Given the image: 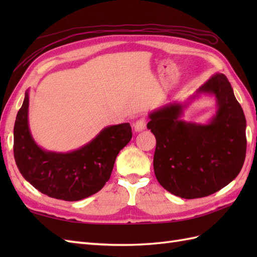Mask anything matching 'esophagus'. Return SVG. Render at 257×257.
<instances>
[{"label":"esophagus","instance_id":"1","mask_svg":"<svg viewBox=\"0 0 257 257\" xmlns=\"http://www.w3.org/2000/svg\"><path fill=\"white\" fill-rule=\"evenodd\" d=\"M134 128H135V132L137 133L143 132V130L146 129V120L144 118L138 119L137 121L134 123Z\"/></svg>","mask_w":257,"mask_h":257}]
</instances>
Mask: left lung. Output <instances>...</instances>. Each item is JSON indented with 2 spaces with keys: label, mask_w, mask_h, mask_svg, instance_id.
Wrapping results in <instances>:
<instances>
[{
  "label": "left lung",
  "mask_w": 257,
  "mask_h": 257,
  "mask_svg": "<svg viewBox=\"0 0 257 257\" xmlns=\"http://www.w3.org/2000/svg\"><path fill=\"white\" fill-rule=\"evenodd\" d=\"M214 95L217 110L207 124L180 119L187 105L168 103L149 113L147 128L157 140L155 174L163 188L183 199L217 192L237 177L246 154V119L224 74L196 91Z\"/></svg>",
  "instance_id": "left-lung-1"
}]
</instances>
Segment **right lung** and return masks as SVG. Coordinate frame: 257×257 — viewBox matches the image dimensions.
Listing matches in <instances>:
<instances>
[{
    "label": "right lung",
    "instance_id": "add662e5",
    "mask_svg": "<svg viewBox=\"0 0 257 257\" xmlns=\"http://www.w3.org/2000/svg\"><path fill=\"white\" fill-rule=\"evenodd\" d=\"M29 91L14 124V159L22 176L40 192L64 201L97 193L111 176L116 158L133 137L128 122L102 129L81 148L59 154L40 148L29 128Z\"/></svg>",
    "mask_w": 257,
    "mask_h": 257
}]
</instances>
